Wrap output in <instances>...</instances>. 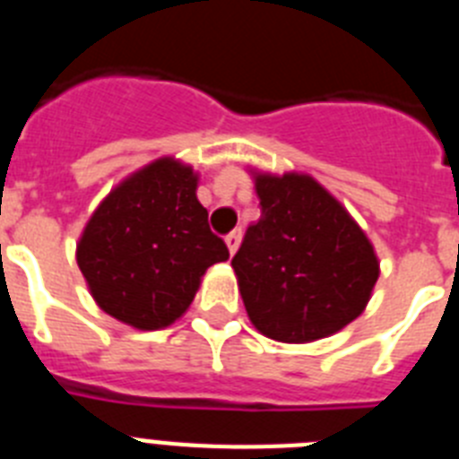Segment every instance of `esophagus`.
I'll return each instance as SVG.
<instances>
[{"label":"esophagus","mask_w":459,"mask_h":459,"mask_svg":"<svg viewBox=\"0 0 459 459\" xmlns=\"http://www.w3.org/2000/svg\"><path fill=\"white\" fill-rule=\"evenodd\" d=\"M225 243H227V250H230V255H234L238 248V243H241V232H230L225 237Z\"/></svg>","instance_id":"1"}]
</instances>
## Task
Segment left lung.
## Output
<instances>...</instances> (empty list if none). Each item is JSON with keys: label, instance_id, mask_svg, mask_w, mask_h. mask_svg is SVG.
Segmentation results:
<instances>
[{"label": "left lung", "instance_id": "obj_1", "mask_svg": "<svg viewBox=\"0 0 459 459\" xmlns=\"http://www.w3.org/2000/svg\"><path fill=\"white\" fill-rule=\"evenodd\" d=\"M262 216L232 266L259 333L306 344L342 331L366 310L379 257L342 202L306 172L250 168Z\"/></svg>", "mask_w": 459, "mask_h": 459}]
</instances>
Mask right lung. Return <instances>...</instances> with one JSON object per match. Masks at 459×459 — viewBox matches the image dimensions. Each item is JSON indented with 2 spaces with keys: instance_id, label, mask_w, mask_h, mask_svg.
Instances as JSON below:
<instances>
[{
  "instance_id": "right-lung-1",
  "label": "right lung",
  "mask_w": 459,
  "mask_h": 459,
  "mask_svg": "<svg viewBox=\"0 0 459 459\" xmlns=\"http://www.w3.org/2000/svg\"><path fill=\"white\" fill-rule=\"evenodd\" d=\"M200 172L156 158L131 172L93 209L75 259L96 306L137 331L184 317L206 269L230 259L197 200Z\"/></svg>"
}]
</instances>
